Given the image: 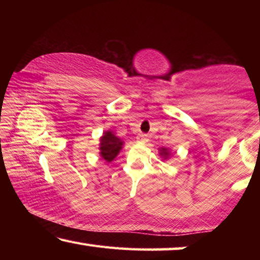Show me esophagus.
Here are the masks:
<instances>
[{
  "instance_id": "1",
  "label": "esophagus",
  "mask_w": 260,
  "mask_h": 260,
  "mask_svg": "<svg viewBox=\"0 0 260 260\" xmlns=\"http://www.w3.org/2000/svg\"><path fill=\"white\" fill-rule=\"evenodd\" d=\"M149 141V136L147 134H139L136 138V142L138 143H147Z\"/></svg>"
}]
</instances>
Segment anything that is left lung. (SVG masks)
I'll list each match as a JSON object with an SVG mask.
<instances>
[{
	"mask_svg": "<svg viewBox=\"0 0 260 260\" xmlns=\"http://www.w3.org/2000/svg\"><path fill=\"white\" fill-rule=\"evenodd\" d=\"M159 155L164 160H167L171 157V149L166 147H160L159 148Z\"/></svg>",
	"mask_w": 260,
	"mask_h": 260,
	"instance_id": "left-lung-1",
	"label": "left lung"
}]
</instances>
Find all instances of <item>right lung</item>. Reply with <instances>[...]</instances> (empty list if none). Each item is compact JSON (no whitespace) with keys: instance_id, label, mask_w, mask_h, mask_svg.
<instances>
[{"instance_id":"add662e5","label":"right lung","mask_w":260,"mask_h":260,"mask_svg":"<svg viewBox=\"0 0 260 260\" xmlns=\"http://www.w3.org/2000/svg\"><path fill=\"white\" fill-rule=\"evenodd\" d=\"M124 143L112 131L103 132V135L100 138V156L105 161L111 162L120 152Z\"/></svg>"}]
</instances>
